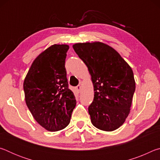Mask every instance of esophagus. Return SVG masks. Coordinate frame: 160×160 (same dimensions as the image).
Masks as SVG:
<instances>
[{
	"mask_svg": "<svg viewBox=\"0 0 160 160\" xmlns=\"http://www.w3.org/2000/svg\"><path fill=\"white\" fill-rule=\"evenodd\" d=\"M75 90L78 92H80L81 91V86L80 85H78L76 88H75Z\"/></svg>",
	"mask_w": 160,
	"mask_h": 160,
	"instance_id": "34e87169",
	"label": "esophagus"
}]
</instances>
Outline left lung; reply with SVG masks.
I'll use <instances>...</instances> for the list:
<instances>
[{
  "instance_id": "obj_1",
  "label": "left lung",
  "mask_w": 160,
  "mask_h": 160,
  "mask_svg": "<svg viewBox=\"0 0 160 160\" xmlns=\"http://www.w3.org/2000/svg\"><path fill=\"white\" fill-rule=\"evenodd\" d=\"M72 48L92 76L94 95L88 107L92 123L102 131H114L125 122L131 107L135 90L131 68L103 43H78Z\"/></svg>"
}]
</instances>
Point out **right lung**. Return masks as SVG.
<instances>
[{"label": "right lung", "instance_id": "right-lung-1", "mask_svg": "<svg viewBox=\"0 0 160 160\" xmlns=\"http://www.w3.org/2000/svg\"><path fill=\"white\" fill-rule=\"evenodd\" d=\"M69 46L54 44L39 54L24 81L25 102L37 123L49 131L68 125L76 99L65 68Z\"/></svg>", "mask_w": 160, "mask_h": 160}]
</instances>
